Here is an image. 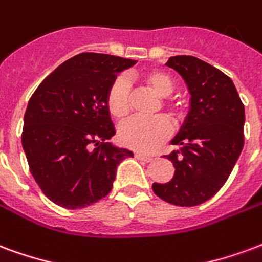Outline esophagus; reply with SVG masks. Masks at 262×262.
I'll use <instances>...</instances> for the list:
<instances>
[{
  "mask_svg": "<svg viewBox=\"0 0 262 262\" xmlns=\"http://www.w3.org/2000/svg\"><path fill=\"white\" fill-rule=\"evenodd\" d=\"M134 156H135V159H138V160H144V162H152V160H154V158H152V156H149V155L135 154V155H134Z\"/></svg>",
  "mask_w": 262,
  "mask_h": 262,
  "instance_id": "34e87169",
  "label": "esophagus"
}]
</instances>
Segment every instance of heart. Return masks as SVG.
I'll return each mask as SVG.
<instances>
[{"label":"heart","instance_id":"b5f03b06","mask_svg":"<svg viewBox=\"0 0 262 262\" xmlns=\"http://www.w3.org/2000/svg\"><path fill=\"white\" fill-rule=\"evenodd\" d=\"M146 86L159 97L171 95L174 89V82L170 76L162 71H148L141 75ZM129 93L131 85L125 76L114 78L106 93V104L108 113L113 117L123 118L129 112ZM171 114H177L179 107L174 104H163ZM171 124L163 116L154 118H129L120 124L118 127V141L120 144L129 149L138 152H152L170 137Z\"/></svg>","mask_w":262,"mask_h":262}]
</instances>
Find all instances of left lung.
Listing matches in <instances>:
<instances>
[{
    "instance_id": "obj_1",
    "label": "left lung",
    "mask_w": 262,
    "mask_h": 262,
    "mask_svg": "<svg viewBox=\"0 0 262 262\" xmlns=\"http://www.w3.org/2000/svg\"><path fill=\"white\" fill-rule=\"evenodd\" d=\"M190 93V108L171 139L179 149L166 158L174 166L173 179L154 183L166 202L195 207L208 201L226 183L244 144V106L228 75L192 55L170 57Z\"/></svg>"
}]
</instances>
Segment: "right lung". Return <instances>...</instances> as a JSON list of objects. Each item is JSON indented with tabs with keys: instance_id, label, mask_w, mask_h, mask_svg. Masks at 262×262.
I'll return each mask as SVG.
<instances>
[{
	"instance_id": "add662e5",
	"label": "right lung",
	"mask_w": 262,
	"mask_h": 262,
	"mask_svg": "<svg viewBox=\"0 0 262 262\" xmlns=\"http://www.w3.org/2000/svg\"><path fill=\"white\" fill-rule=\"evenodd\" d=\"M135 62L82 53L55 68L30 97L22 146L34 180L57 205L79 209L102 200L120 162L134 156L108 142L116 129L106 93L118 72Z\"/></svg>"
}]
</instances>
